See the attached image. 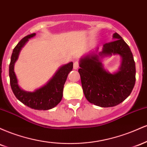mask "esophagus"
<instances>
[{"label":"esophagus","mask_w":147,"mask_h":147,"mask_svg":"<svg viewBox=\"0 0 147 147\" xmlns=\"http://www.w3.org/2000/svg\"><path fill=\"white\" fill-rule=\"evenodd\" d=\"M79 62H78V61H75V63H74L73 68L75 69V70H77V69L79 68Z\"/></svg>","instance_id":"esophagus-1"}]
</instances>
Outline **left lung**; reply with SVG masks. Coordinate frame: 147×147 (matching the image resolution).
I'll return each mask as SVG.
<instances>
[{
    "label": "left lung",
    "mask_w": 147,
    "mask_h": 147,
    "mask_svg": "<svg viewBox=\"0 0 147 147\" xmlns=\"http://www.w3.org/2000/svg\"><path fill=\"white\" fill-rule=\"evenodd\" d=\"M113 37L115 40L104 44L98 55H87L79 61L78 72L84 95L89 102L100 107H113L122 103L136 83V63L131 49L117 32ZM113 54L120 55L122 63L119 70L112 74L103 68L100 57Z\"/></svg>",
    "instance_id": "obj_1"
}]
</instances>
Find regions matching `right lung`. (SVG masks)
<instances>
[{"mask_svg": "<svg viewBox=\"0 0 147 147\" xmlns=\"http://www.w3.org/2000/svg\"><path fill=\"white\" fill-rule=\"evenodd\" d=\"M35 35L36 34L33 33L25 36L13 50L9 68L10 85L14 95L20 102L35 110L46 111L55 107L61 100L64 84L69 72L72 70L73 63L70 62L60 67L48 83L34 92L22 90L18 86L17 78L15 75L14 63L18 59L22 48L29 41V38Z\"/></svg>", "mask_w": 147, "mask_h": 147, "instance_id": "right-lung-1", "label": "right lung"}]
</instances>
